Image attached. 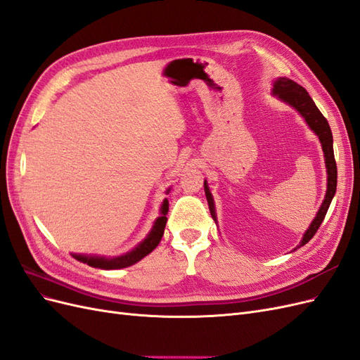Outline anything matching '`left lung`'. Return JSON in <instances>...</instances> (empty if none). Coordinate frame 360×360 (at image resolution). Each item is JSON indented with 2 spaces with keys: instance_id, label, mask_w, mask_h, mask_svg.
<instances>
[{
  "instance_id": "1",
  "label": "left lung",
  "mask_w": 360,
  "mask_h": 360,
  "mask_svg": "<svg viewBox=\"0 0 360 360\" xmlns=\"http://www.w3.org/2000/svg\"><path fill=\"white\" fill-rule=\"evenodd\" d=\"M271 94L276 96L279 101H282L284 103L290 105L291 108H294V110H296L303 117V120L307 122V124L309 126L312 132L319 136L320 143H321L323 153H324L326 171H328V189H326L324 200L320 205L317 214H315L314 221L311 222L308 230L304 231L300 243L297 245V248H300L303 245H307L314 237V234L317 233V230H319L323 219H324L326 213H328V210H329V205H330V202L335 197L338 174H336V162H335V156H333V136H332V130H330L328 120L324 118V115L320 112L319 108L315 106V103L309 97L308 91L304 90L302 85L296 84L288 78H276L274 81V89H271ZM204 192H205L207 202H209V209H210L212 217L216 222L217 217H216L214 201H213V195L209 189V184H207V180H204ZM296 249H294V250H296Z\"/></svg>"
}]
</instances>
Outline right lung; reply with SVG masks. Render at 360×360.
Wrapping results in <instances>:
<instances>
[{
	"mask_svg": "<svg viewBox=\"0 0 360 360\" xmlns=\"http://www.w3.org/2000/svg\"><path fill=\"white\" fill-rule=\"evenodd\" d=\"M171 188L167 189V193H169ZM169 202L165 198L162 201L160 205V216L153 222V226H151L150 233L144 238L143 242H139L134 249L127 250L126 254L117 255V257H103V255H89V254H72L75 259L81 261L84 264H89L96 269H103V270H117V269H124L129 266H134L138 261L147 257L151 250H153L163 236V231H165V225L168 221V210H169Z\"/></svg>",
	"mask_w": 360,
	"mask_h": 360,
	"instance_id": "1",
	"label": "right lung"
}]
</instances>
